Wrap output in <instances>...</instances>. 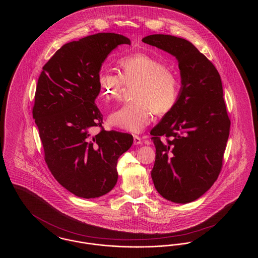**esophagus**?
<instances>
[{
	"instance_id": "esophagus-1",
	"label": "esophagus",
	"mask_w": 258,
	"mask_h": 258,
	"mask_svg": "<svg viewBox=\"0 0 258 258\" xmlns=\"http://www.w3.org/2000/svg\"><path fill=\"white\" fill-rule=\"evenodd\" d=\"M141 142H142V140H141L140 136L134 135V143H135V145H139V144H141Z\"/></svg>"
}]
</instances>
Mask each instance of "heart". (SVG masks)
Instances as JSON below:
<instances>
[{
  "mask_svg": "<svg viewBox=\"0 0 258 258\" xmlns=\"http://www.w3.org/2000/svg\"><path fill=\"white\" fill-rule=\"evenodd\" d=\"M120 74L101 71L98 75L100 96L105 102L120 98L125 86L135 87L133 99L109 116V123L137 134L152 122L154 112L169 113L181 93L178 74L168 66L145 53H135L119 60Z\"/></svg>",
  "mask_w": 258,
  "mask_h": 258,
  "instance_id": "heart-1",
  "label": "heart"
}]
</instances>
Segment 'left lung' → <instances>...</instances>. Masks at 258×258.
<instances>
[{
  "instance_id": "left-lung-1",
  "label": "left lung",
  "mask_w": 258,
  "mask_h": 258,
  "mask_svg": "<svg viewBox=\"0 0 258 258\" xmlns=\"http://www.w3.org/2000/svg\"><path fill=\"white\" fill-rule=\"evenodd\" d=\"M143 42L176 57L182 87L176 106L152 131V179L160 196L188 203L204 195L221 171L230 119L216 67L188 40L151 35Z\"/></svg>"
}]
</instances>
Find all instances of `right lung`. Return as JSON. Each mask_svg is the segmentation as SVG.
<instances>
[{
    "instance_id": "1",
    "label": "right lung",
    "mask_w": 258,
    "mask_h": 258,
    "mask_svg": "<svg viewBox=\"0 0 258 258\" xmlns=\"http://www.w3.org/2000/svg\"><path fill=\"white\" fill-rule=\"evenodd\" d=\"M131 40L99 33L62 45L37 80L33 107L44 160L58 183L74 196L96 198L109 192L118 180L117 162L134 142L130 134L106 132L95 103L103 61ZM102 130L95 135L94 127Z\"/></svg>"
}]
</instances>
